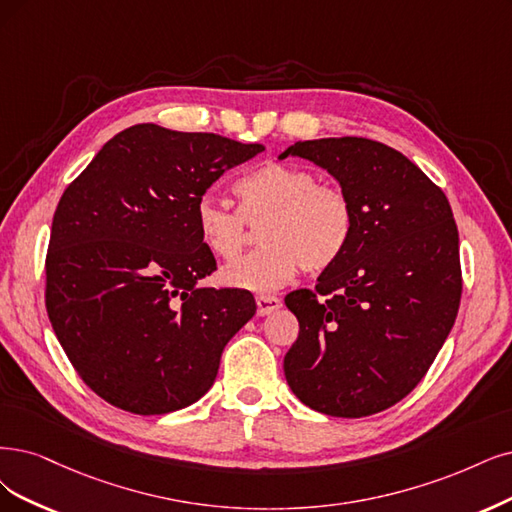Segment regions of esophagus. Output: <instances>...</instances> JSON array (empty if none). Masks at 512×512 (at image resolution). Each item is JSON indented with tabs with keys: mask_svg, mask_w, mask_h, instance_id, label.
I'll return each mask as SVG.
<instances>
[{
	"mask_svg": "<svg viewBox=\"0 0 512 512\" xmlns=\"http://www.w3.org/2000/svg\"><path fill=\"white\" fill-rule=\"evenodd\" d=\"M255 301H257V314L259 316H268V314L276 312L282 306V301L274 295H257Z\"/></svg>",
	"mask_w": 512,
	"mask_h": 512,
	"instance_id": "obj_1",
	"label": "esophagus"
}]
</instances>
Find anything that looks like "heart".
<instances>
[{
    "label": "heart",
    "mask_w": 512,
    "mask_h": 512,
    "mask_svg": "<svg viewBox=\"0 0 512 512\" xmlns=\"http://www.w3.org/2000/svg\"><path fill=\"white\" fill-rule=\"evenodd\" d=\"M240 211L213 194L196 204V225L204 246L223 261H234L261 225L263 249L227 266V287L255 293L274 291L304 268L323 272L342 259L354 236V204L342 187L318 183L312 170L266 162L236 183Z\"/></svg>",
    "instance_id": "obj_1"
}]
</instances>
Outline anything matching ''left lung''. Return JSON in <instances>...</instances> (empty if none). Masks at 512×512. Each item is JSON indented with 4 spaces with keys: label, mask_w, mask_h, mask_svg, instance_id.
<instances>
[{
    "label": "left lung",
    "mask_w": 512,
    "mask_h": 512,
    "mask_svg": "<svg viewBox=\"0 0 512 512\" xmlns=\"http://www.w3.org/2000/svg\"><path fill=\"white\" fill-rule=\"evenodd\" d=\"M333 175L354 236L314 291L285 297L299 335L285 356L297 399L335 418L384 411L422 382L456 323L462 270L451 206L401 151L363 137L299 141L278 156Z\"/></svg>",
    "instance_id": "left-lung-1"
}]
</instances>
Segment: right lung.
Instances as JSON below:
<instances>
[{
  "mask_svg": "<svg viewBox=\"0 0 512 512\" xmlns=\"http://www.w3.org/2000/svg\"><path fill=\"white\" fill-rule=\"evenodd\" d=\"M266 147L213 132L130 126L69 183L46 255V310L84 384L109 405L162 415L213 386L249 291L204 289L217 270L196 204Z\"/></svg>",
  "mask_w": 512,
  "mask_h": 512,
  "instance_id": "add662e5",
  "label": "right lung"
}]
</instances>
